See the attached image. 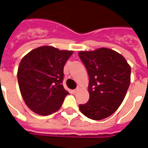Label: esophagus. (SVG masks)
<instances>
[{"label": "esophagus", "instance_id": "obj_1", "mask_svg": "<svg viewBox=\"0 0 148 148\" xmlns=\"http://www.w3.org/2000/svg\"><path fill=\"white\" fill-rule=\"evenodd\" d=\"M79 90V88H76V89H75V90H72V92H73V94H75V93H77V92H78Z\"/></svg>", "mask_w": 148, "mask_h": 148}]
</instances>
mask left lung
I'll use <instances>...</instances> for the list:
<instances>
[{
    "instance_id": "obj_1",
    "label": "left lung",
    "mask_w": 148,
    "mask_h": 148,
    "mask_svg": "<svg viewBox=\"0 0 148 148\" xmlns=\"http://www.w3.org/2000/svg\"><path fill=\"white\" fill-rule=\"evenodd\" d=\"M89 75L90 99L79 108L90 119L101 120L120 106L130 84V66L118 52L108 48L79 51Z\"/></svg>"
}]
</instances>
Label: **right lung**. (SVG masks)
Returning <instances> with one entry per match:
<instances>
[{"label":"right lung","instance_id":"1","mask_svg":"<svg viewBox=\"0 0 148 148\" xmlns=\"http://www.w3.org/2000/svg\"><path fill=\"white\" fill-rule=\"evenodd\" d=\"M73 53L43 46L21 60L17 73L18 86L24 101L33 112L48 115L61 108L69 94L62 84L64 65Z\"/></svg>","mask_w":148,"mask_h":148}]
</instances>
